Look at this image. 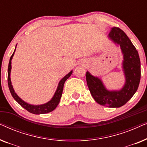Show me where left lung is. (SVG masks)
<instances>
[{"label": "left lung", "instance_id": "obj_1", "mask_svg": "<svg viewBox=\"0 0 147 147\" xmlns=\"http://www.w3.org/2000/svg\"><path fill=\"white\" fill-rule=\"evenodd\" d=\"M109 37L119 44L124 54L123 69L126 84L120 91H108L101 80L86 74V81L92 97L100 105L107 107L119 108L124 105L137 90L140 80V61L136 47L126 33L120 28H112Z\"/></svg>", "mask_w": 147, "mask_h": 147}]
</instances>
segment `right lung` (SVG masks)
Listing matches in <instances>:
<instances>
[{
    "label": "right lung",
    "instance_id": "right-lung-1",
    "mask_svg": "<svg viewBox=\"0 0 147 147\" xmlns=\"http://www.w3.org/2000/svg\"><path fill=\"white\" fill-rule=\"evenodd\" d=\"M14 53H15V51H14L13 55H11V58H10L9 67H8V85H9V88L10 92H11L12 96H13L14 99H15L16 101H17L18 103L22 106V107L24 108L25 110H27L28 112H31L32 114H46L53 111V110L55 109V108L57 107L58 104H59L60 99H61V98L62 92H63L64 84H65V82L66 80H67L68 78L70 77V76L71 75L72 71H70L67 75H66L65 77H64L63 79L59 82L57 89L56 90L55 94H54V96L49 102H47V103H46L45 104L39 105V106L31 105V104H29L23 101V100H22L21 98L17 95V94H16L15 91H14L13 86H12L11 78H10V74H11V60L13 59Z\"/></svg>",
    "mask_w": 147,
    "mask_h": 147
}]
</instances>
